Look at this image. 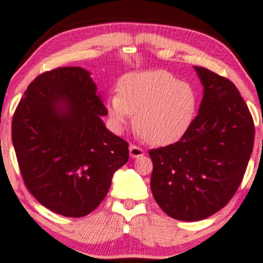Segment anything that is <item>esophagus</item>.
I'll return each instance as SVG.
<instances>
[{
    "label": "esophagus",
    "mask_w": 263,
    "mask_h": 263,
    "mask_svg": "<svg viewBox=\"0 0 263 263\" xmlns=\"http://www.w3.org/2000/svg\"><path fill=\"white\" fill-rule=\"evenodd\" d=\"M144 155V151L141 148V147H137L135 146V144H131L129 146V156L132 157V158H138V157H142Z\"/></svg>",
    "instance_id": "1"
}]
</instances>
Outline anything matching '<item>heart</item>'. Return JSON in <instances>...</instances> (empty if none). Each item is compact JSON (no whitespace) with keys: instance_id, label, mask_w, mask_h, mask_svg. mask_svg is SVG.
<instances>
[{"instance_id":"b5f03b06","label":"heart","mask_w":263,"mask_h":263,"mask_svg":"<svg viewBox=\"0 0 263 263\" xmlns=\"http://www.w3.org/2000/svg\"><path fill=\"white\" fill-rule=\"evenodd\" d=\"M199 105L195 89L165 70L125 75L119 93L108 98L107 110L121 131L135 115L134 127L147 143L170 146L188 132Z\"/></svg>"}]
</instances>
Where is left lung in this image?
I'll return each mask as SVG.
<instances>
[{"label": "left lung", "instance_id": "obj_1", "mask_svg": "<svg viewBox=\"0 0 263 263\" xmlns=\"http://www.w3.org/2000/svg\"><path fill=\"white\" fill-rule=\"evenodd\" d=\"M194 69L204 86L194 122L176 143L149 151L153 197L167 215L183 221L209 218L231 200L255 140L252 116L234 83Z\"/></svg>", "mask_w": 263, "mask_h": 263}]
</instances>
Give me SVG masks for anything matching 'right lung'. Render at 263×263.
Segmentation results:
<instances>
[{"label":"right lung","instance_id":"1","mask_svg":"<svg viewBox=\"0 0 263 263\" xmlns=\"http://www.w3.org/2000/svg\"><path fill=\"white\" fill-rule=\"evenodd\" d=\"M107 110L90 73L79 66L45 71L29 84L12 119V142L27 189L68 218L91 213L128 143L105 127Z\"/></svg>","mask_w":263,"mask_h":263}]
</instances>
